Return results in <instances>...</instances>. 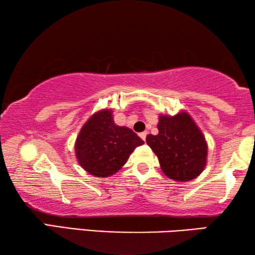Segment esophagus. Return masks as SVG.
I'll use <instances>...</instances> for the list:
<instances>
[{
  "mask_svg": "<svg viewBox=\"0 0 255 255\" xmlns=\"http://www.w3.org/2000/svg\"><path fill=\"white\" fill-rule=\"evenodd\" d=\"M146 136H147V131H143V132H139V137L143 139L144 141L146 140Z\"/></svg>",
  "mask_w": 255,
  "mask_h": 255,
  "instance_id": "1",
  "label": "esophagus"
}]
</instances>
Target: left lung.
Masks as SVG:
<instances>
[{
    "mask_svg": "<svg viewBox=\"0 0 255 255\" xmlns=\"http://www.w3.org/2000/svg\"><path fill=\"white\" fill-rule=\"evenodd\" d=\"M157 135H148L146 143L158 157L163 173L185 182L197 178L207 163V143L187 112L174 117L161 116Z\"/></svg>",
    "mask_w": 255,
    "mask_h": 255,
    "instance_id": "1",
    "label": "left lung"
}]
</instances>
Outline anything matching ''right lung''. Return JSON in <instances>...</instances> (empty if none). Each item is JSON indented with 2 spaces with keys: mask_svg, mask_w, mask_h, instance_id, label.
<instances>
[{
  "mask_svg": "<svg viewBox=\"0 0 255 255\" xmlns=\"http://www.w3.org/2000/svg\"><path fill=\"white\" fill-rule=\"evenodd\" d=\"M143 144L144 140L131 129L117 126L112 111L106 109L94 114L82 127L75 153L86 172L107 178L122 169L133 149Z\"/></svg>",
  "mask_w": 255,
  "mask_h": 255,
  "instance_id": "obj_1",
  "label": "right lung"
}]
</instances>
